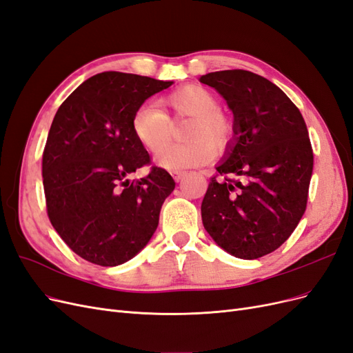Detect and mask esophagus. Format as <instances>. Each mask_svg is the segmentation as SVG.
<instances>
[{
  "label": "esophagus",
  "mask_w": 353,
  "mask_h": 353,
  "mask_svg": "<svg viewBox=\"0 0 353 353\" xmlns=\"http://www.w3.org/2000/svg\"><path fill=\"white\" fill-rule=\"evenodd\" d=\"M170 174H172V176H174L176 183H179V181L187 175V172H184V170H170Z\"/></svg>",
  "instance_id": "1"
}]
</instances>
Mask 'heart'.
Segmentation results:
<instances>
[{"mask_svg": "<svg viewBox=\"0 0 353 353\" xmlns=\"http://www.w3.org/2000/svg\"><path fill=\"white\" fill-rule=\"evenodd\" d=\"M162 112L154 104H145L132 117V132L145 150L157 154L170 142V120L190 117L185 132L189 143L168 148L159 154L157 163L169 170H183L205 163L212 150L225 148L232 135V122L219 110V99L201 85H187L160 100Z\"/></svg>", "mask_w": 353, "mask_h": 353, "instance_id": "b5f03b06", "label": "heart"}]
</instances>
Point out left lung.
Wrapping results in <instances>:
<instances>
[{
    "mask_svg": "<svg viewBox=\"0 0 353 353\" xmlns=\"http://www.w3.org/2000/svg\"><path fill=\"white\" fill-rule=\"evenodd\" d=\"M234 114V137L201 201L209 236L258 259L292 236L306 210L314 153L302 113L271 81L234 69L203 74Z\"/></svg>",
    "mask_w": 353,
    "mask_h": 353,
    "instance_id": "obj_1",
    "label": "left lung"
}]
</instances>
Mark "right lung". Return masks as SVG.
I'll use <instances>...</instances> for the list:
<instances>
[{
	"label": "right lung",
	"mask_w": 353,
	"mask_h": 353,
	"mask_svg": "<svg viewBox=\"0 0 353 353\" xmlns=\"http://www.w3.org/2000/svg\"><path fill=\"white\" fill-rule=\"evenodd\" d=\"M172 81L103 72L61 103L42 154L51 225L82 259L116 266L150 241L175 181L163 168L131 181L150 156L132 132V117Z\"/></svg>",
	"instance_id": "add662e5"
}]
</instances>
